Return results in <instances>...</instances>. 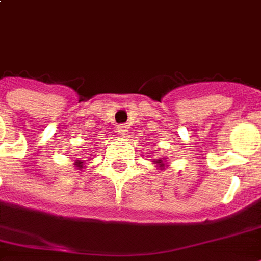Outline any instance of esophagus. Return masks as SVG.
I'll return each mask as SVG.
<instances>
[{"label":"esophagus","mask_w":261,"mask_h":261,"mask_svg":"<svg viewBox=\"0 0 261 261\" xmlns=\"http://www.w3.org/2000/svg\"><path fill=\"white\" fill-rule=\"evenodd\" d=\"M118 134L120 135V137H127V134H128V127H127L126 124H120V126L118 127Z\"/></svg>","instance_id":"esophagus-1"}]
</instances>
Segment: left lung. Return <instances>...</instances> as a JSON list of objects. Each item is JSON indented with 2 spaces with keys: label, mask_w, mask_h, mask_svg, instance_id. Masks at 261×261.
Returning <instances> with one entry per match:
<instances>
[{
  "label": "left lung",
  "mask_w": 261,
  "mask_h": 261,
  "mask_svg": "<svg viewBox=\"0 0 261 261\" xmlns=\"http://www.w3.org/2000/svg\"><path fill=\"white\" fill-rule=\"evenodd\" d=\"M153 163H157V165H160L161 168L165 167V164L163 163V160H153Z\"/></svg>",
  "instance_id": "1"
}]
</instances>
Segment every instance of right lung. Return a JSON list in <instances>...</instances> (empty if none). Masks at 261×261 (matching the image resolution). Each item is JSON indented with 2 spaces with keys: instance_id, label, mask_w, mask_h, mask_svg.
Listing matches in <instances>:
<instances>
[{
  "instance_id": "obj_1",
  "label": "right lung",
  "mask_w": 261,
  "mask_h": 261,
  "mask_svg": "<svg viewBox=\"0 0 261 261\" xmlns=\"http://www.w3.org/2000/svg\"><path fill=\"white\" fill-rule=\"evenodd\" d=\"M74 167L77 168L79 171H81V169H83V167H84V161H83V160H75V161H74Z\"/></svg>"
}]
</instances>
